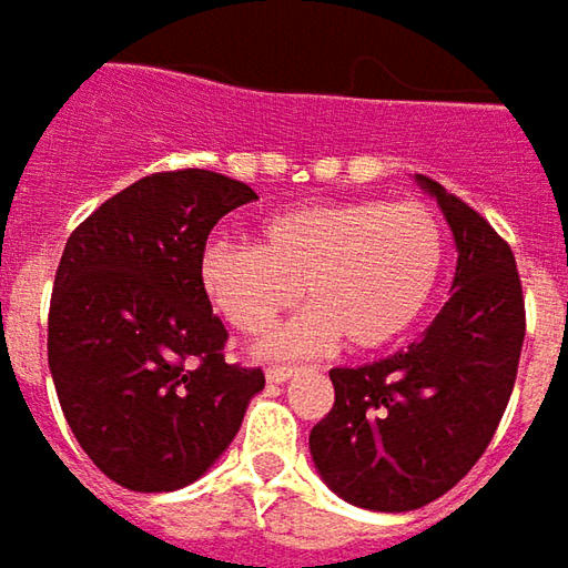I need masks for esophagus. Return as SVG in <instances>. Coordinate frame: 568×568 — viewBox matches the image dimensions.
<instances>
[{
  "label": "esophagus",
  "instance_id": "obj_1",
  "mask_svg": "<svg viewBox=\"0 0 568 568\" xmlns=\"http://www.w3.org/2000/svg\"><path fill=\"white\" fill-rule=\"evenodd\" d=\"M294 373H296V366H287V363H274V366H268V369H265V379L277 385V382L291 379Z\"/></svg>",
  "mask_w": 568,
  "mask_h": 568
}]
</instances>
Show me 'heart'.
<instances>
[{"label":"heart","mask_w":568,"mask_h":568,"mask_svg":"<svg viewBox=\"0 0 568 568\" xmlns=\"http://www.w3.org/2000/svg\"><path fill=\"white\" fill-rule=\"evenodd\" d=\"M446 227L426 202H316L277 211L255 246L211 240L202 287L240 335L258 338L300 294L316 310L294 318L272 351H316L341 335L373 351L402 338L439 291Z\"/></svg>","instance_id":"b5f03b06"}]
</instances>
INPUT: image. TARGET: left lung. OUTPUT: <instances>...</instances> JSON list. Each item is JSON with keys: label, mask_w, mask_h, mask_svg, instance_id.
<instances>
[{"label": "left lung", "mask_w": 568, "mask_h": 568, "mask_svg": "<svg viewBox=\"0 0 568 568\" xmlns=\"http://www.w3.org/2000/svg\"><path fill=\"white\" fill-rule=\"evenodd\" d=\"M417 180L455 233V291L407 351L332 369L335 404L310 433L322 480L373 513L420 509L477 465L509 404L525 341L509 243L436 180Z\"/></svg>", "instance_id": "obj_1"}]
</instances>
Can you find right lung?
Listing matches in <instances>:
<instances>
[{
    "mask_svg": "<svg viewBox=\"0 0 568 568\" xmlns=\"http://www.w3.org/2000/svg\"><path fill=\"white\" fill-rule=\"evenodd\" d=\"M258 199L211 170L151 173L84 217L59 258L47 357L78 446L125 490L199 480L265 388L224 361L202 287L207 233Z\"/></svg>",
    "mask_w": 568,
    "mask_h": 568,
    "instance_id": "obj_1",
    "label": "right lung"
}]
</instances>
